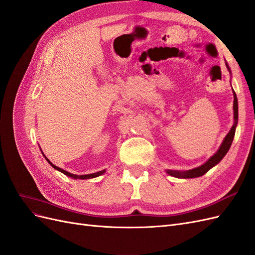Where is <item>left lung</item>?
<instances>
[{"label":"left lung","instance_id":"1","mask_svg":"<svg viewBox=\"0 0 255 255\" xmlns=\"http://www.w3.org/2000/svg\"><path fill=\"white\" fill-rule=\"evenodd\" d=\"M228 69L229 66L227 65ZM230 70V69H229ZM234 95V104H233V109H234V125L232 127V128L230 129V132L228 133V135L226 136L225 140L221 143L219 150L216 152L215 155H213L210 159H208L205 164H203L202 166H200L198 168L191 169V170H187V171H175V170H167L168 174H170L172 176L175 177H184V179H191V177H198L201 176L203 174H205L211 168H213L214 166L217 165L219 161L225 157V155L227 154V152L229 151L231 144H232V141L234 139V135H235V128L237 126L238 122V103H237V97L235 91H233Z\"/></svg>","mask_w":255,"mask_h":255}]
</instances>
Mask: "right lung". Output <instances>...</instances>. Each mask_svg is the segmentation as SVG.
<instances>
[{
  "mask_svg": "<svg viewBox=\"0 0 255 255\" xmlns=\"http://www.w3.org/2000/svg\"><path fill=\"white\" fill-rule=\"evenodd\" d=\"M47 158V157H45ZM47 160L49 161V164L54 168V169H56V170H58V171H60V172H63L64 174H66V175H68V176H70V177H73V179H81V180H85V179H92V177H96V176H99V175H101V174H103L104 172H105V170H102V171H99V172H96V173H91V174H84V175H76V174H72V173H70V172H68V171H66V170H64V169H61V168H59V167H57V166H55V165H53L51 161L47 158Z\"/></svg>",
  "mask_w": 255,
  "mask_h": 255,
  "instance_id": "obj_1",
  "label": "right lung"
}]
</instances>
